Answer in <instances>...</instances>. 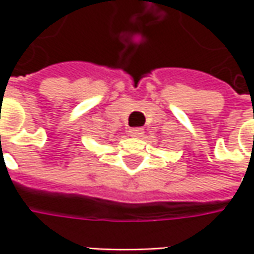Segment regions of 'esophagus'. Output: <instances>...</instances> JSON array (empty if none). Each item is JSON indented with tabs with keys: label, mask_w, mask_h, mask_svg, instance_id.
<instances>
[{
	"label": "esophagus",
	"mask_w": 254,
	"mask_h": 254,
	"mask_svg": "<svg viewBox=\"0 0 254 254\" xmlns=\"http://www.w3.org/2000/svg\"><path fill=\"white\" fill-rule=\"evenodd\" d=\"M128 134L131 135V137H141L142 134H144V130L142 128H140V127H137V128H130V131H128Z\"/></svg>",
	"instance_id": "obj_1"
}]
</instances>
